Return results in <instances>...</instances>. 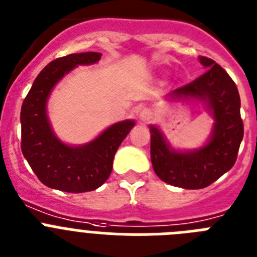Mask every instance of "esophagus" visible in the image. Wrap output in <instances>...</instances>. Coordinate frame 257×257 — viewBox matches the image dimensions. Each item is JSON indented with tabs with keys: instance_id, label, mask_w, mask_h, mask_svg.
Masks as SVG:
<instances>
[{
	"instance_id": "1",
	"label": "esophagus",
	"mask_w": 257,
	"mask_h": 257,
	"mask_svg": "<svg viewBox=\"0 0 257 257\" xmlns=\"http://www.w3.org/2000/svg\"><path fill=\"white\" fill-rule=\"evenodd\" d=\"M153 117H154V115L150 110H142L141 113H140V119H141V121H144V122L151 121V120H153Z\"/></svg>"
}]
</instances>
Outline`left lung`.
Masks as SVG:
<instances>
[{
    "label": "left lung",
    "mask_w": 257,
    "mask_h": 257,
    "mask_svg": "<svg viewBox=\"0 0 257 257\" xmlns=\"http://www.w3.org/2000/svg\"><path fill=\"white\" fill-rule=\"evenodd\" d=\"M207 71L187 85L176 89L169 99H198L207 106L215 122L211 137L196 150L169 146L160 129L150 125L151 163L156 176L173 186L203 189L226 173L236 160L243 138L240 98L235 82L221 66L199 57Z\"/></svg>",
    "instance_id": "obj_1"
}]
</instances>
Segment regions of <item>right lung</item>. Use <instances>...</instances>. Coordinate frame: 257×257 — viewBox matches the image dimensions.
I'll return each instance as SVG.
<instances>
[{
  "mask_svg": "<svg viewBox=\"0 0 257 257\" xmlns=\"http://www.w3.org/2000/svg\"><path fill=\"white\" fill-rule=\"evenodd\" d=\"M101 57V53L88 51L50 62L22 104V153L40 181L51 189L85 193L102 186L110 177L116 151L136 125L133 120L115 122L81 146L63 144L51 129L46 103L53 88L75 67L94 64Z\"/></svg>",
  "mask_w": 257,
  "mask_h": 257,
  "instance_id": "obj_1",
  "label": "right lung"
}]
</instances>
